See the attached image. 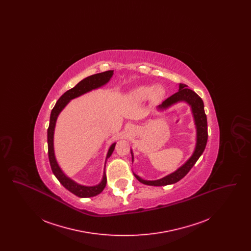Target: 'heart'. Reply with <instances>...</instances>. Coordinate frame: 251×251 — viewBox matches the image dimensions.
I'll list each match as a JSON object with an SVG mask.
<instances>
[{"label": "heart", "mask_w": 251, "mask_h": 251, "mask_svg": "<svg viewBox=\"0 0 251 251\" xmlns=\"http://www.w3.org/2000/svg\"><path fill=\"white\" fill-rule=\"evenodd\" d=\"M165 94L166 91L162 85H141L131 92L132 98L139 101L148 100L151 97L154 100H160L164 98Z\"/></svg>", "instance_id": "obj_1"}]
</instances>
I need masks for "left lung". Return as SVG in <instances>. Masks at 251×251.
<instances>
[{
  "label": "left lung",
  "instance_id": "obj_1",
  "mask_svg": "<svg viewBox=\"0 0 251 251\" xmlns=\"http://www.w3.org/2000/svg\"><path fill=\"white\" fill-rule=\"evenodd\" d=\"M181 101L186 102L191 107L194 122L196 126V132H197L196 146H195L194 152L191 157L181 167H179L177 170L168 174L167 176L162 179L148 180V179L140 178L138 175L133 173L135 178L144 184L151 185V186H164L167 184H173L179 181V179H182L189 172L192 167H194V165L201 156L205 150L207 140H208V128H207V117L204 111L203 100L197 93H195L193 90L189 89L186 84H179V91L170 96L169 98H167L165 101L162 102V104L157 106V109L159 111H164V110H167V108L171 107L172 105ZM131 159L133 162L134 157L131 150Z\"/></svg>",
  "mask_w": 251,
  "mask_h": 251
}]
</instances>
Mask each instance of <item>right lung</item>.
<instances>
[{
	"mask_svg": "<svg viewBox=\"0 0 251 251\" xmlns=\"http://www.w3.org/2000/svg\"><path fill=\"white\" fill-rule=\"evenodd\" d=\"M113 74H114V71H107V72L97 73V74L84 78V80L79 82L73 88L68 90L67 92H65L63 95L60 97L59 100H57V102L55 103L54 107L51 110V113H50V125H49L48 128V153L51 170H52L54 176L59 180L60 183L66 189H68L69 191L72 192V194H74L80 198H91V197H95L100 193H101L106 185V181H107L106 174H105V171H103L102 179L99 184L93 185V186H87V185L77 183L73 179L69 178L63 172V170L61 169V167H59V165L57 163L55 153H54V147H53V135H54L56 120H57L60 113L62 112V110L68 105V103L72 100L103 86L111 80ZM115 146H116V143H113L110 146V148L108 150L106 159H105V164H106L108 158L112 155V153L115 150ZM104 168H105V166H104Z\"/></svg>",
	"mask_w": 251,
	"mask_h": 251,
	"instance_id": "right-lung-1",
	"label": "right lung"
}]
</instances>
